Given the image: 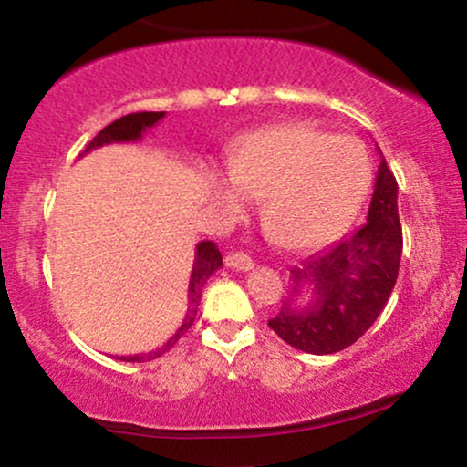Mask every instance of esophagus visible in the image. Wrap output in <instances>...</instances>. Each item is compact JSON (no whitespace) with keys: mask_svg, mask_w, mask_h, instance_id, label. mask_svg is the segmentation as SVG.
Here are the masks:
<instances>
[{"mask_svg":"<svg viewBox=\"0 0 467 467\" xmlns=\"http://www.w3.org/2000/svg\"><path fill=\"white\" fill-rule=\"evenodd\" d=\"M226 265L233 267V270L248 272L254 267V261H252L248 254H244V252H230V254L226 256Z\"/></svg>","mask_w":467,"mask_h":467,"instance_id":"34e87169","label":"esophagus"}]
</instances>
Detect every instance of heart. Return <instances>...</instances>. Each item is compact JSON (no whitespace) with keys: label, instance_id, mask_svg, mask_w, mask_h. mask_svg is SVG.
<instances>
[{"label":"heart","instance_id":"obj_1","mask_svg":"<svg viewBox=\"0 0 467 467\" xmlns=\"http://www.w3.org/2000/svg\"><path fill=\"white\" fill-rule=\"evenodd\" d=\"M230 175L211 178L228 219L261 197V219L285 248H314L340 233L371 184V158L356 136H331L305 122L245 136L228 155Z\"/></svg>","mask_w":467,"mask_h":467}]
</instances>
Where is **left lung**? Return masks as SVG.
I'll use <instances>...</instances> for the list:
<instances>
[{
	"label": "left lung",
	"instance_id": "left-lung-1",
	"mask_svg": "<svg viewBox=\"0 0 467 467\" xmlns=\"http://www.w3.org/2000/svg\"><path fill=\"white\" fill-rule=\"evenodd\" d=\"M400 259L398 182L382 158L367 223L289 270V296L267 325L305 353L347 349L382 314L398 281ZM307 291L310 301L301 304Z\"/></svg>",
	"mask_w": 467,
	"mask_h": 467
}]
</instances>
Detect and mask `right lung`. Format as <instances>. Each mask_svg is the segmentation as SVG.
I'll return each instance as SVG.
<instances>
[{"label": "right lung", "instance_id": "right-lung-1", "mask_svg": "<svg viewBox=\"0 0 467 467\" xmlns=\"http://www.w3.org/2000/svg\"><path fill=\"white\" fill-rule=\"evenodd\" d=\"M162 118H164V111H138V114H127V116L118 118V120L111 122V125H107L105 130H100L99 136H96L94 140L85 147V151L80 155L89 153L92 149L105 147V144L140 140L142 133L147 131L149 127H153L158 120H162ZM219 267H222V252H219L217 245L213 244V241H200L195 248V261H192V272H191V281H189V303L191 305H189V312H186L184 323H182L180 329L175 331V334L171 336L162 347H158L155 351L138 353V356H122L120 360L149 362V360H155V358H160L162 353L169 351L171 347H173L175 342H178L180 337L191 329L192 320H195V316H197V305H200V301H202L203 283H206L208 276H211L215 270H219Z\"/></svg>", "mask_w": 467, "mask_h": 467}]
</instances>
